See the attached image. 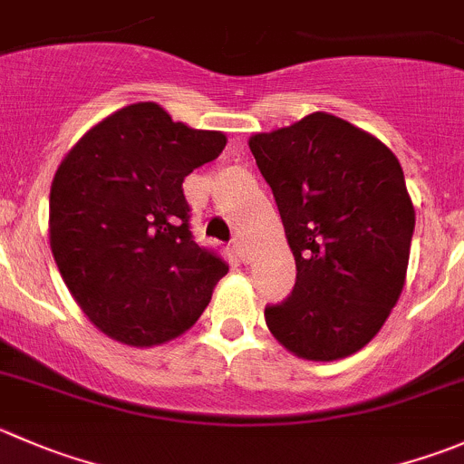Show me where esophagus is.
I'll list each match as a JSON object with an SVG mask.
<instances>
[{
	"instance_id": "1",
	"label": "esophagus",
	"mask_w": 464,
	"mask_h": 464,
	"mask_svg": "<svg viewBox=\"0 0 464 464\" xmlns=\"http://www.w3.org/2000/svg\"><path fill=\"white\" fill-rule=\"evenodd\" d=\"M233 251H236V256L242 260V263H249V260H251L249 246H246L245 242L240 240V237H236V240H233Z\"/></svg>"
}]
</instances>
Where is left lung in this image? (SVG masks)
I'll return each instance as SVG.
<instances>
[{
    "label": "left lung",
    "instance_id": "1",
    "mask_svg": "<svg viewBox=\"0 0 464 464\" xmlns=\"http://www.w3.org/2000/svg\"><path fill=\"white\" fill-rule=\"evenodd\" d=\"M249 150L296 263L292 295L265 308L269 333L304 361L361 352L406 283L415 206L397 156L331 112L254 133Z\"/></svg>",
    "mask_w": 464,
    "mask_h": 464
}]
</instances>
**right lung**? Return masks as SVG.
Returning <instances> with one entry per match:
<instances>
[{
    "label": "right lung",
    "mask_w": 464,
    "mask_h": 464,
    "mask_svg": "<svg viewBox=\"0 0 464 464\" xmlns=\"http://www.w3.org/2000/svg\"><path fill=\"white\" fill-rule=\"evenodd\" d=\"M222 131L174 122L154 102L111 112L65 154L49 192V245L90 322L129 346L186 333L227 263L192 240L183 179L218 159Z\"/></svg>",
    "instance_id": "add662e5"
}]
</instances>
